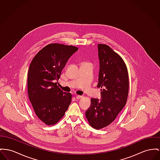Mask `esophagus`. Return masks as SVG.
I'll use <instances>...</instances> for the list:
<instances>
[{
    "label": "esophagus",
    "instance_id": "esophagus-1",
    "mask_svg": "<svg viewBox=\"0 0 160 160\" xmlns=\"http://www.w3.org/2000/svg\"><path fill=\"white\" fill-rule=\"evenodd\" d=\"M76 98L77 99H81V98H82V96H81V95H77V96H76Z\"/></svg>",
    "mask_w": 160,
    "mask_h": 160
}]
</instances>
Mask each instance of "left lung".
Listing matches in <instances>:
<instances>
[{
  "mask_svg": "<svg viewBox=\"0 0 160 160\" xmlns=\"http://www.w3.org/2000/svg\"><path fill=\"white\" fill-rule=\"evenodd\" d=\"M99 72L97 87L101 99H91L85 112L90 125L101 129L110 125L125 106L128 93V68L122 58L109 46L98 44Z\"/></svg>",
  "mask_w": 160,
  "mask_h": 160,
  "instance_id": "left-lung-1",
  "label": "left lung"
}]
</instances>
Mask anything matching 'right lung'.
Wrapping results in <instances>:
<instances>
[{
	"label": "right lung",
	"mask_w": 160,
	"mask_h": 160,
	"mask_svg": "<svg viewBox=\"0 0 160 160\" xmlns=\"http://www.w3.org/2000/svg\"><path fill=\"white\" fill-rule=\"evenodd\" d=\"M78 48L50 43L32 59L28 72V94L34 111L45 124H56L70 106L72 95L58 85L61 72L70 56Z\"/></svg>",
	"instance_id": "obj_1"
}]
</instances>
